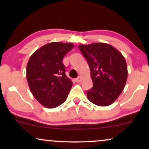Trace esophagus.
I'll use <instances>...</instances> for the list:
<instances>
[{"mask_svg": "<svg viewBox=\"0 0 149 149\" xmlns=\"http://www.w3.org/2000/svg\"><path fill=\"white\" fill-rule=\"evenodd\" d=\"M81 80H82V78H81V77H77V78L76 79V82L77 83H80L81 81Z\"/></svg>", "mask_w": 149, "mask_h": 149, "instance_id": "esophagus-1", "label": "esophagus"}]
</instances>
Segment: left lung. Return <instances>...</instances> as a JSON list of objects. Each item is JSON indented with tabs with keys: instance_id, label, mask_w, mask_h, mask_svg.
I'll list each match as a JSON object with an SVG mask.
<instances>
[{
	"instance_id": "1",
	"label": "left lung",
	"mask_w": 149,
	"mask_h": 149,
	"mask_svg": "<svg viewBox=\"0 0 149 149\" xmlns=\"http://www.w3.org/2000/svg\"><path fill=\"white\" fill-rule=\"evenodd\" d=\"M79 49L88 63L93 82L87 98L100 107L113 104L121 94L127 79V67L121 53L111 45L95 42Z\"/></svg>"
}]
</instances>
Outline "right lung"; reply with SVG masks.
Masks as SVG:
<instances>
[{"label":"right lung","instance_id":"right-lung-1","mask_svg":"<svg viewBox=\"0 0 149 149\" xmlns=\"http://www.w3.org/2000/svg\"><path fill=\"white\" fill-rule=\"evenodd\" d=\"M72 43L53 42L36 50L26 67V79L32 95L46 108H56L66 100L72 82L65 74L62 63Z\"/></svg>","mask_w":149,"mask_h":149}]
</instances>
